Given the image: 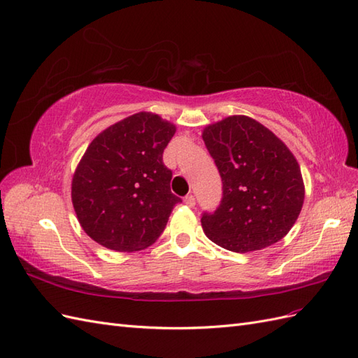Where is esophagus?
I'll return each instance as SVG.
<instances>
[{"mask_svg": "<svg viewBox=\"0 0 358 358\" xmlns=\"http://www.w3.org/2000/svg\"><path fill=\"white\" fill-rule=\"evenodd\" d=\"M185 203H186V206H189V207H195L196 199H195L194 195H187V196L185 198Z\"/></svg>", "mask_w": 358, "mask_h": 358, "instance_id": "34e87169", "label": "esophagus"}]
</instances>
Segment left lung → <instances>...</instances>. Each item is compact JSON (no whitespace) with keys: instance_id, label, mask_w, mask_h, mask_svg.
<instances>
[{"instance_id":"8db88e82","label":"left lung","mask_w":358,"mask_h":358,"mask_svg":"<svg viewBox=\"0 0 358 358\" xmlns=\"http://www.w3.org/2000/svg\"><path fill=\"white\" fill-rule=\"evenodd\" d=\"M203 139L222 178L221 204L201 217L208 239L234 252L281 241L304 203L299 164L287 146L248 116L206 127Z\"/></svg>"}]
</instances>
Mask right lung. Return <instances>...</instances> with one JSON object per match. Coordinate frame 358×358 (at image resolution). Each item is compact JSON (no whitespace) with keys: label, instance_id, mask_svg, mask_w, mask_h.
I'll return each mask as SVG.
<instances>
[{"label":"right lung","instance_id":"right-lung-1","mask_svg":"<svg viewBox=\"0 0 358 358\" xmlns=\"http://www.w3.org/2000/svg\"><path fill=\"white\" fill-rule=\"evenodd\" d=\"M176 125L136 113L98 134L72 178V204L89 237L108 250L131 252L159 239L181 198L171 192L163 151Z\"/></svg>","mask_w":358,"mask_h":358}]
</instances>
